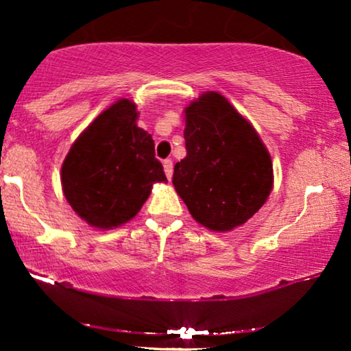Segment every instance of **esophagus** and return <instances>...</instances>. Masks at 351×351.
<instances>
[{
  "instance_id": "obj_1",
  "label": "esophagus",
  "mask_w": 351,
  "mask_h": 351,
  "mask_svg": "<svg viewBox=\"0 0 351 351\" xmlns=\"http://www.w3.org/2000/svg\"><path fill=\"white\" fill-rule=\"evenodd\" d=\"M162 167H165V172H166V177L167 179H172V172H174V165H172L171 160H165L162 161Z\"/></svg>"
}]
</instances>
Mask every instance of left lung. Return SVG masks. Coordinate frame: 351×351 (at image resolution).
<instances>
[{"instance_id":"obj_1","label":"left lung","mask_w":351,"mask_h":351,"mask_svg":"<svg viewBox=\"0 0 351 351\" xmlns=\"http://www.w3.org/2000/svg\"><path fill=\"white\" fill-rule=\"evenodd\" d=\"M186 156L172 184L191 217L213 232L246 223L273 189L270 153L223 95L201 94L185 108Z\"/></svg>"}]
</instances>
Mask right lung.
Segmentation results:
<instances>
[{"instance_id":"obj_1","label":"right lung","mask_w":351,"mask_h":351,"mask_svg":"<svg viewBox=\"0 0 351 351\" xmlns=\"http://www.w3.org/2000/svg\"><path fill=\"white\" fill-rule=\"evenodd\" d=\"M137 107L121 99L71 145L60 180L69 204L90 227L110 230L141 210L156 182H167L155 142L137 126Z\"/></svg>"}]
</instances>
